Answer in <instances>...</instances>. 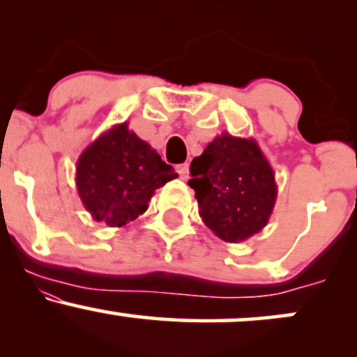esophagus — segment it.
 <instances>
[{
    "instance_id": "1",
    "label": "esophagus",
    "mask_w": 357,
    "mask_h": 357,
    "mask_svg": "<svg viewBox=\"0 0 357 357\" xmlns=\"http://www.w3.org/2000/svg\"><path fill=\"white\" fill-rule=\"evenodd\" d=\"M176 169H178L179 178H181V179H188V176H190V166H188L186 162H184V165H179L178 167H176Z\"/></svg>"
}]
</instances>
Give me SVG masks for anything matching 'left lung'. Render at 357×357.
Masks as SVG:
<instances>
[{
    "instance_id": "8db88e82",
    "label": "left lung",
    "mask_w": 357,
    "mask_h": 357,
    "mask_svg": "<svg viewBox=\"0 0 357 357\" xmlns=\"http://www.w3.org/2000/svg\"><path fill=\"white\" fill-rule=\"evenodd\" d=\"M190 171L199 216L218 238L238 243L264 230L277 202V183L255 139L223 132L192 159Z\"/></svg>"
}]
</instances>
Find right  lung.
Returning <instances> with one entry per match:
<instances>
[{"label":"right lung","instance_id":"add662e5","mask_svg":"<svg viewBox=\"0 0 357 357\" xmlns=\"http://www.w3.org/2000/svg\"><path fill=\"white\" fill-rule=\"evenodd\" d=\"M178 178L146 141L116 124L85 147L75 167L79 196L92 218L107 227H124L149 206L158 188Z\"/></svg>","mask_w":357,"mask_h":357}]
</instances>
